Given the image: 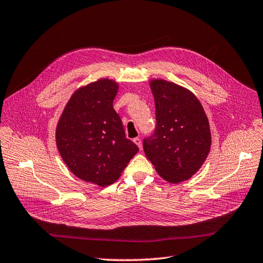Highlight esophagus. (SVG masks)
<instances>
[{
	"mask_svg": "<svg viewBox=\"0 0 263 263\" xmlns=\"http://www.w3.org/2000/svg\"><path fill=\"white\" fill-rule=\"evenodd\" d=\"M133 142H134V143H136V144L138 145V147H139L140 149H142V142H141V139H140V138H136V139H133Z\"/></svg>",
	"mask_w": 263,
	"mask_h": 263,
	"instance_id": "34e87169",
	"label": "esophagus"
}]
</instances>
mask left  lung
Here are the masks:
<instances>
[{"label":"left lung","mask_w":263,"mask_h":263,"mask_svg":"<svg viewBox=\"0 0 263 263\" xmlns=\"http://www.w3.org/2000/svg\"><path fill=\"white\" fill-rule=\"evenodd\" d=\"M149 86L156 127L143 140L144 153L165 181L181 183L196 173L211 151L208 119L189 89L164 79H153Z\"/></svg>","instance_id":"obj_1"}]
</instances>
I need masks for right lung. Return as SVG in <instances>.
Listing matches in <instances>:
<instances>
[{"instance_id": "add662e5", "label": "right lung", "mask_w": 263, "mask_h": 263, "mask_svg": "<svg viewBox=\"0 0 263 263\" xmlns=\"http://www.w3.org/2000/svg\"><path fill=\"white\" fill-rule=\"evenodd\" d=\"M118 82L102 78L80 87L67 102L56 127L63 161L85 182L108 186L121 176L139 147L125 138L114 109Z\"/></svg>"}]
</instances>
